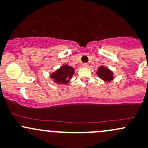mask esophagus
<instances>
[{"instance_id":"obj_1","label":"esophagus","mask_w":148,"mask_h":148,"mask_svg":"<svg viewBox=\"0 0 148 148\" xmlns=\"http://www.w3.org/2000/svg\"><path fill=\"white\" fill-rule=\"evenodd\" d=\"M88 66H89V64H88V63H84V64H83V67H88Z\"/></svg>"}]
</instances>
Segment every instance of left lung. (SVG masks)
Instances as JSON below:
<instances>
[{
  "label": "left lung",
  "mask_w": 148,
  "mask_h": 148,
  "mask_svg": "<svg viewBox=\"0 0 148 148\" xmlns=\"http://www.w3.org/2000/svg\"><path fill=\"white\" fill-rule=\"evenodd\" d=\"M97 76H99L100 79L103 80V81H106V82H110V81H113V79H114L113 72L103 65L100 66L99 68L97 69Z\"/></svg>",
  "instance_id": "8db88e82"
}]
</instances>
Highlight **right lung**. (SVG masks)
<instances>
[{
    "instance_id": "obj_1",
    "label": "right lung",
    "mask_w": 148,
    "mask_h": 148,
    "mask_svg": "<svg viewBox=\"0 0 148 148\" xmlns=\"http://www.w3.org/2000/svg\"><path fill=\"white\" fill-rule=\"evenodd\" d=\"M74 74V69L68 64H64L54 72L51 74L50 77L58 84H67Z\"/></svg>"
}]
</instances>
